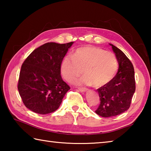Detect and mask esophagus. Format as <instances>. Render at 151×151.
Wrapping results in <instances>:
<instances>
[{
  "label": "esophagus",
  "instance_id": "1",
  "mask_svg": "<svg viewBox=\"0 0 151 151\" xmlns=\"http://www.w3.org/2000/svg\"><path fill=\"white\" fill-rule=\"evenodd\" d=\"M78 91H80L81 92H85L86 91V88H81V87H78Z\"/></svg>",
  "mask_w": 151,
  "mask_h": 151
}]
</instances>
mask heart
Masks as SVG:
<instances>
[{"label": "heart", "mask_w": 151, "mask_h": 151, "mask_svg": "<svg viewBox=\"0 0 151 151\" xmlns=\"http://www.w3.org/2000/svg\"><path fill=\"white\" fill-rule=\"evenodd\" d=\"M118 69L114 55L91 46L77 48L73 56H66L60 65V73L68 82H73L83 72V77L74 82L76 85L101 87L111 81Z\"/></svg>", "instance_id": "1"}]
</instances>
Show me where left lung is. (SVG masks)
I'll list each match as a JSON object with an SVG mask.
<instances>
[{
  "label": "left lung",
  "instance_id": "left-lung-1",
  "mask_svg": "<svg viewBox=\"0 0 151 151\" xmlns=\"http://www.w3.org/2000/svg\"><path fill=\"white\" fill-rule=\"evenodd\" d=\"M119 63V69L112 80L97 89L101 103L95 112L102 117L121 114L129 109L135 92L134 70L132 63L124 53L112 44Z\"/></svg>",
  "mask_w": 151,
  "mask_h": 151
}]
</instances>
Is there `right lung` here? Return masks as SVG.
<instances>
[{
  "mask_svg": "<svg viewBox=\"0 0 151 151\" xmlns=\"http://www.w3.org/2000/svg\"><path fill=\"white\" fill-rule=\"evenodd\" d=\"M45 43L30 53L21 66L18 90L27 108L40 114L55 111L70 86L60 75V65L73 44Z\"/></svg>",
  "mask_w": 151,
  "mask_h": 151,
  "instance_id": "right-lung-1",
  "label": "right lung"
}]
</instances>
